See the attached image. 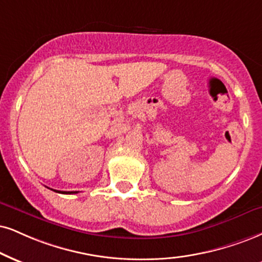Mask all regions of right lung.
<instances>
[{
    "instance_id": "obj_1",
    "label": "right lung",
    "mask_w": 262,
    "mask_h": 262,
    "mask_svg": "<svg viewBox=\"0 0 262 262\" xmlns=\"http://www.w3.org/2000/svg\"><path fill=\"white\" fill-rule=\"evenodd\" d=\"M54 192H58V193H64V194H73V193H77V192H62V190H54Z\"/></svg>"
}]
</instances>
